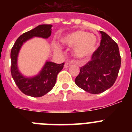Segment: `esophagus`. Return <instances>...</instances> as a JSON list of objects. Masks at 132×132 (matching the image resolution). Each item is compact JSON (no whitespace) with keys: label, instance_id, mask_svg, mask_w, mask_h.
Instances as JSON below:
<instances>
[{"label":"esophagus","instance_id":"obj_1","mask_svg":"<svg viewBox=\"0 0 132 132\" xmlns=\"http://www.w3.org/2000/svg\"><path fill=\"white\" fill-rule=\"evenodd\" d=\"M72 64H73L72 62H65V65H64V68H68V67H70Z\"/></svg>","mask_w":132,"mask_h":132}]
</instances>
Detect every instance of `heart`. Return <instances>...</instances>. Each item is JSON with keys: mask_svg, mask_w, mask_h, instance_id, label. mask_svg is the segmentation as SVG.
<instances>
[{"mask_svg": "<svg viewBox=\"0 0 132 132\" xmlns=\"http://www.w3.org/2000/svg\"><path fill=\"white\" fill-rule=\"evenodd\" d=\"M61 43L73 47V53L78 59H88L97 48L98 39L95 35L85 30H76L62 36L60 39ZM52 45L55 51H59L60 46L53 42Z\"/></svg>", "mask_w": 132, "mask_h": 132, "instance_id": "1", "label": "heart"}]
</instances>
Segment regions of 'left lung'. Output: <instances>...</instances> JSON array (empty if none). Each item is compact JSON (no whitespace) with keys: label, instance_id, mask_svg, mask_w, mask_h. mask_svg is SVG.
Returning a JSON list of instances; mask_svg holds the SVG:
<instances>
[{"label":"left lung","instance_id":"obj_1","mask_svg":"<svg viewBox=\"0 0 132 132\" xmlns=\"http://www.w3.org/2000/svg\"><path fill=\"white\" fill-rule=\"evenodd\" d=\"M100 32L101 45L91 60L80 67L75 80L78 87L91 94H99L110 88L117 79L121 65L117 44L105 32Z\"/></svg>","mask_w":132,"mask_h":132}]
</instances>
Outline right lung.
I'll return each instance as SVG.
<instances>
[{
	"mask_svg": "<svg viewBox=\"0 0 132 132\" xmlns=\"http://www.w3.org/2000/svg\"><path fill=\"white\" fill-rule=\"evenodd\" d=\"M51 24H42L21 35L12 48L11 75L16 85L24 94L32 97H40L51 90L55 85L58 73L63 68L64 63L57 64L47 61L39 73L36 76L25 77L18 67V57L23 44L34 37L47 38L52 34Z\"/></svg>",
	"mask_w": 132,
	"mask_h": 132,
	"instance_id": "obj_1",
	"label": "right lung"
}]
</instances>
